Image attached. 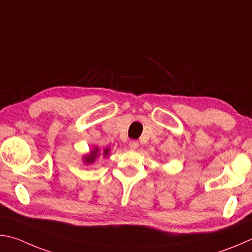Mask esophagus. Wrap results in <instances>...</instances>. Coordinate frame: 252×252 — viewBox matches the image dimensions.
Returning <instances> with one entry per match:
<instances>
[{
  "label": "esophagus",
  "instance_id": "1",
  "mask_svg": "<svg viewBox=\"0 0 252 252\" xmlns=\"http://www.w3.org/2000/svg\"><path fill=\"white\" fill-rule=\"evenodd\" d=\"M128 146H129L130 149H136L139 146V143L137 142V140H130Z\"/></svg>",
  "mask_w": 252,
  "mask_h": 252
}]
</instances>
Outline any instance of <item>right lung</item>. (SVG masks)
Returning <instances> with one entry per match:
<instances>
[{
	"label": "right lung",
	"instance_id": "add662e5",
	"mask_svg": "<svg viewBox=\"0 0 252 252\" xmlns=\"http://www.w3.org/2000/svg\"><path fill=\"white\" fill-rule=\"evenodd\" d=\"M108 148L104 149V156H106L108 154ZM97 156H98V148H95L94 151H92L91 154H88V155L84 156V161L86 162V164H93V162L95 161V159L97 158Z\"/></svg>",
	"mask_w": 252,
	"mask_h": 252
}]
</instances>
